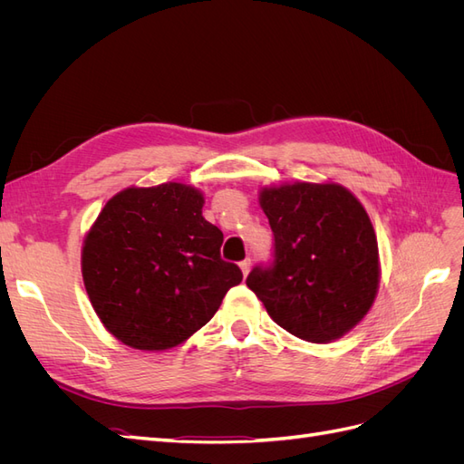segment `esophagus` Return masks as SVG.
<instances>
[{
    "label": "esophagus",
    "instance_id": "1",
    "mask_svg": "<svg viewBox=\"0 0 464 464\" xmlns=\"http://www.w3.org/2000/svg\"><path fill=\"white\" fill-rule=\"evenodd\" d=\"M240 269H242V273H244V276L249 273V269H251V261L249 259H244V261H240Z\"/></svg>",
    "mask_w": 464,
    "mask_h": 464
}]
</instances>
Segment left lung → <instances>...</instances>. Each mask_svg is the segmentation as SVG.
<instances>
[{"label":"left lung","instance_id":"obj_1","mask_svg":"<svg viewBox=\"0 0 464 464\" xmlns=\"http://www.w3.org/2000/svg\"><path fill=\"white\" fill-rule=\"evenodd\" d=\"M273 259L246 285L276 325L307 343H329L372 307L379 285L377 240L366 208L336 184L263 189Z\"/></svg>","mask_w":464,"mask_h":464}]
</instances>
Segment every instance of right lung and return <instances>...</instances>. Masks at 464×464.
I'll return each instance as SVG.
<instances>
[{"label":"right lung","mask_w":464,"mask_h":464,"mask_svg":"<svg viewBox=\"0 0 464 464\" xmlns=\"http://www.w3.org/2000/svg\"><path fill=\"white\" fill-rule=\"evenodd\" d=\"M203 195L184 184L130 188L111 198L82 246V280L104 327L123 344L166 350L201 329L240 266L220 257L222 232Z\"/></svg>","instance_id":"right-lung-1"}]
</instances>
